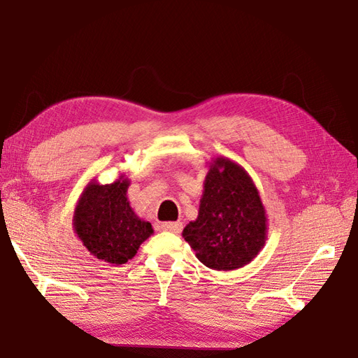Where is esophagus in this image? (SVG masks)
<instances>
[{
  "instance_id": "34e87169",
  "label": "esophagus",
  "mask_w": 358,
  "mask_h": 358,
  "mask_svg": "<svg viewBox=\"0 0 358 358\" xmlns=\"http://www.w3.org/2000/svg\"><path fill=\"white\" fill-rule=\"evenodd\" d=\"M162 227L167 232H173V234H178L183 229V223L181 222H166L162 224Z\"/></svg>"
}]
</instances>
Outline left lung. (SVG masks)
I'll return each instance as SVG.
<instances>
[{
  "mask_svg": "<svg viewBox=\"0 0 358 358\" xmlns=\"http://www.w3.org/2000/svg\"><path fill=\"white\" fill-rule=\"evenodd\" d=\"M199 217L186 224L183 238L199 260L215 271L249 264L268 238V217L252 178L232 159L208 163Z\"/></svg>",
  "mask_w": 358,
  "mask_h": 358,
  "instance_id": "obj_1",
  "label": "left lung"
}]
</instances>
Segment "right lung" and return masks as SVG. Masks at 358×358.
<instances>
[{
    "label": "right lung",
    "mask_w": 358,
    "mask_h": 358,
    "mask_svg": "<svg viewBox=\"0 0 358 358\" xmlns=\"http://www.w3.org/2000/svg\"><path fill=\"white\" fill-rule=\"evenodd\" d=\"M124 173L109 185L94 178L81 192L73 210V232L90 255L110 264H124L154 229L131 206Z\"/></svg>",
    "instance_id": "add662e5"
}]
</instances>
